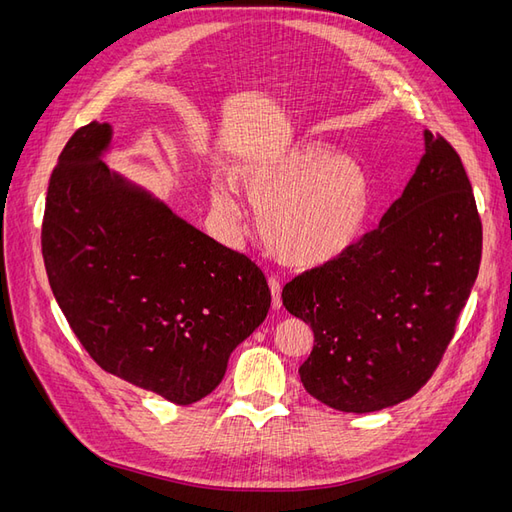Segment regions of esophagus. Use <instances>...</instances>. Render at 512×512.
I'll return each instance as SVG.
<instances>
[{
  "mask_svg": "<svg viewBox=\"0 0 512 512\" xmlns=\"http://www.w3.org/2000/svg\"><path fill=\"white\" fill-rule=\"evenodd\" d=\"M269 288H271V305L273 309L282 307V282L277 277H269Z\"/></svg>",
  "mask_w": 512,
  "mask_h": 512,
  "instance_id": "34e87169",
  "label": "esophagus"
}]
</instances>
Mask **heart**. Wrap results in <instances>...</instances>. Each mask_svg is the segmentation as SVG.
I'll return each instance as SVG.
<instances>
[{"label":"heart","instance_id":"obj_1","mask_svg":"<svg viewBox=\"0 0 512 512\" xmlns=\"http://www.w3.org/2000/svg\"><path fill=\"white\" fill-rule=\"evenodd\" d=\"M241 194L258 209L260 237L292 269H316L359 241L374 207L367 170L316 143H294L247 158L232 170ZM211 203L239 222L241 200L230 181H211Z\"/></svg>","mask_w":512,"mask_h":512}]
</instances>
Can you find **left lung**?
<instances>
[{
  "instance_id": "8db88e82",
  "label": "left lung",
  "mask_w": 512,
  "mask_h": 512,
  "mask_svg": "<svg viewBox=\"0 0 512 512\" xmlns=\"http://www.w3.org/2000/svg\"><path fill=\"white\" fill-rule=\"evenodd\" d=\"M423 138V158L378 228L282 292L314 331L299 367L305 391L339 412H378L421 391L476 282L483 226L466 168L442 136Z\"/></svg>"
}]
</instances>
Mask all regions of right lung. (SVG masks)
Wrapping results in <instances>:
<instances>
[{
  "instance_id": "obj_1",
  "label": "right lung",
  "mask_w": 512,
  "mask_h": 512,
  "mask_svg": "<svg viewBox=\"0 0 512 512\" xmlns=\"http://www.w3.org/2000/svg\"><path fill=\"white\" fill-rule=\"evenodd\" d=\"M113 128L91 121L59 156L42 256L74 335L104 371L177 406L207 397L271 307L254 262L104 164Z\"/></svg>"
}]
</instances>
